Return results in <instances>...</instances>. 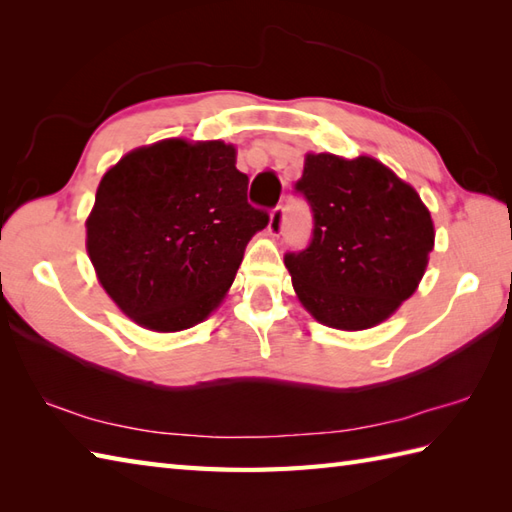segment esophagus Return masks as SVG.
Returning <instances> with one entry per match:
<instances>
[{"label": "esophagus", "instance_id": "1", "mask_svg": "<svg viewBox=\"0 0 512 512\" xmlns=\"http://www.w3.org/2000/svg\"><path fill=\"white\" fill-rule=\"evenodd\" d=\"M286 228V209L284 204H277L273 213H270V222H268V231L270 235H281Z\"/></svg>", "mask_w": 512, "mask_h": 512}]
</instances>
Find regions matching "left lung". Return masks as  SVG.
Here are the masks:
<instances>
[{
	"label": "left lung",
	"instance_id": "1",
	"mask_svg": "<svg viewBox=\"0 0 512 512\" xmlns=\"http://www.w3.org/2000/svg\"><path fill=\"white\" fill-rule=\"evenodd\" d=\"M312 211L306 248L284 264L312 317L336 330H365L411 297L433 248L420 195L383 162L308 154L295 184Z\"/></svg>",
	"mask_w": 512,
	"mask_h": 512
}]
</instances>
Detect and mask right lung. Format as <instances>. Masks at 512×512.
Returning <instances> with one entry per match:
<instances>
[{"mask_svg":"<svg viewBox=\"0 0 512 512\" xmlns=\"http://www.w3.org/2000/svg\"><path fill=\"white\" fill-rule=\"evenodd\" d=\"M246 191L235 147L222 140L171 138L129 151L103 176L85 224L107 295L156 332L204 321L270 220Z\"/></svg>","mask_w":512,"mask_h":512,"instance_id":"obj_1","label":"right lung"}]
</instances>
